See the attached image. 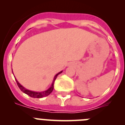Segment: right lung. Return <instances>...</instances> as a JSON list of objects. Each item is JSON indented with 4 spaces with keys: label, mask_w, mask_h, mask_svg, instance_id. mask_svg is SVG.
<instances>
[{
    "label": "right lung",
    "mask_w": 125,
    "mask_h": 125,
    "mask_svg": "<svg viewBox=\"0 0 125 125\" xmlns=\"http://www.w3.org/2000/svg\"><path fill=\"white\" fill-rule=\"evenodd\" d=\"M62 72V71H61V72L58 73H57V74L54 76V80H53L52 83V84H51V86L50 88H49L48 89H47L46 91H42V92H35V91H30V90H28V89H27L26 88H24V86H22V85L21 84H20L18 81H17V79H15V81H16V83H17V86H18L19 88V89H21V90L23 93H24L26 94H27V95L29 96L32 97V98H43V97L47 96L49 95V94L51 93L52 91V90H53V89H54V83L55 80H56V78H57V76H58L59 74L61 73ZM12 73H13V72H12Z\"/></svg>",
    "instance_id": "right-lung-1"
}]
</instances>
